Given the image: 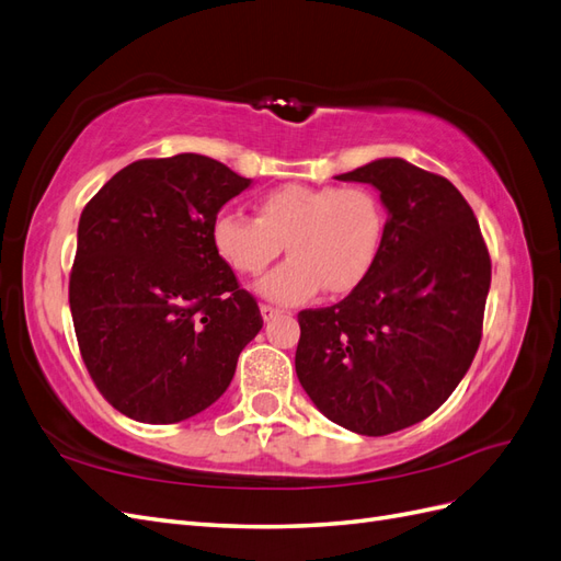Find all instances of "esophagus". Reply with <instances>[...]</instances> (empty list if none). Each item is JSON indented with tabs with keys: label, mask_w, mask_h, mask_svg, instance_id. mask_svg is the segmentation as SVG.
I'll return each mask as SVG.
<instances>
[{
	"label": "esophagus",
	"mask_w": 561,
	"mask_h": 561,
	"mask_svg": "<svg viewBox=\"0 0 561 561\" xmlns=\"http://www.w3.org/2000/svg\"><path fill=\"white\" fill-rule=\"evenodd\" d=\"M260 311H262V318L268 322L271 318H276V316H280L283 311L280 309H276V307H271V304H262L260 307Z\"/></svg>",
	"instance_id": "esophagus-1"
}]
</instances>
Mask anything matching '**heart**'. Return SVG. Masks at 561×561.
I'll return each instance as SVG.
<instances>
[{
	"mask_svg": "<svg viewBox=\"0 0 561 561\" xmlns=\"http://www.w3.org/2000/svg\"><path fill=\"white\" fill-rule=\"evenodd\" d=\"M260 217L236 208L213 219V243L233 271L257 276L283 252L280 266L257 283L276 304H297L320 287L351 293L375 266L386 233L381 198L367 186L283 184L257 201Z\"/></svg>",
	"mask_w": 561,
	"mask_h": 561,
	"instance_id": "obj_1",
	"label": "heart"
}]
</instances>
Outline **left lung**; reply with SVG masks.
<instances>
[{
    "label": "left lung",
    "mask_w": 561,
    "mask_h": 561,
    "mask_svg": "<svg viewBox=\"0 0 561 561\" xmlns=\"http://www.w3.org/2000/svg\"><path fill=\"white\" fill-rule=\"evenodd\" d=\"M365 182L388 213L379 257L346 299L299 313L295 369L336 426L379 437L431 416L478 353L491 260L456 186L404 159H377Z\"/></svg>",
    "instance_id": "obj_1"
}]
</instances>
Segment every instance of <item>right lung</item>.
<instances>
[{"label":"right lung","instance_id":"obj_1","mask_svg":"<svg viewBox=\"0 0 561 561\" xmlns=\"http://www.w3.org/2000/svg\"><path fill=\"white\" fill-rule=\"evenodd\" d=\"M252 180L210 157L145 159L81 213L70 311L105 400L142 423H178L222 398L260 307L213 243V219Z\"/></svg>","mask_w":561,"mask_h":561}]
</instances>
